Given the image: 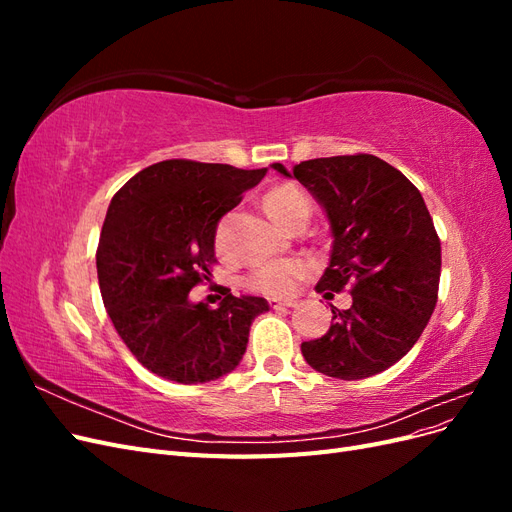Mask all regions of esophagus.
I'll list each match as a JSON object with an SVG mask.
<instances>
[{
	"instance_id": "obj_1",
	"label": "esophagus",
	"mask_w": 512,
	"mask_h": 512,
	"mask_svg": "<svg viewBox=\"0 0 512 512\" xmlns=\"http://www.w3.org/2000/svg\"><path fill=\"white\" fill-rule=\"evenodd\" d=\"M269 305L273 307V309H284V307H294L297 303L294 301H280V299H269Z\"/></svg>"
}]
</instances>
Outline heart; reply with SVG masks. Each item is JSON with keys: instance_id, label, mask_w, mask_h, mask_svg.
<instances>
[{"instance_id": "obj_1", "label": "heart", "mask_w": 512, "mask_h": 512, "mask_svg": "<svg viewBox=\"0 0 512 512\" xmlns=\"http://www.w3.org/2000/svg\"><path fill=\"white\" fill-rule=\"evenodd\" d=\"M262 205H265V211L275 222H280L288 228L299 218H303V215L309 218V200L299 188H294V185H277V188L267 192ZM312 271L314 265L305 258L269 260L247 273L245 286L254 292L267 294V297L284 299L290 297L305 277L312 275Z\"/></svg>"}]
</instances>
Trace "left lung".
Listing matches in <instances>:
<instances>
[{"label": "left lung", "instance_id": "left-lung-1", "mask_svg": "<svg viewBox=\"0 0 512 512\" xmlns=\"http://www.w3.org/2000/svg\"><path fill=\"white\" fill-rule=\"evenodd\" d=\"M271 166L290 177L282 164ZM292 177L331 222V262L316 290L352 294V305L331 309L329 331L301 352L324 376H376L410 352L438 303L442 250L425 200L406 175L369 153L307 160Z\"/></svg>", "mask_w": 512, "mask_h": 512}]
</instances>
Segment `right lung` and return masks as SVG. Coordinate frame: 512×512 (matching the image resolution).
Wrapping results in <instances>:
<instances>
[{
  "mask_svg": "<svg viewBox=\"0 0 512 512\" xmlns=\"http://www.w3.org/2000/svg\"><path fill=\"white\" fill-rule=\"evenodd\" d=\"M267 168L164 160L136 173L113 196L96 252L106 314L136 361L179 384L218 380L247 348L252 320L269 312L262 297L192 303L209 280L215 230Z\"/></svg>",
  "mask_w": 512,
  "mask_h": 512,
  "instance_id": "obj_1",
  "label": "right lung"
}]
</instances>
